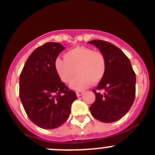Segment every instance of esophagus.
Wrapping results in <instances>:
<instances>
[{"label": "esophagus", "instance_id": "34e87169", "mask_svg": "<svg viewBox=\"0 0 155 155\" xmlns=\"http://www.w3.org/2000/svg\"><path fill=\"white\" fill-rule=\"evenodd\" d=\"M83 93H84V91H77V92H76V95H77L78 97H79V96H81Z\"/></svg>", "mask_w": 155, "mask_h": 155}]
</instances>
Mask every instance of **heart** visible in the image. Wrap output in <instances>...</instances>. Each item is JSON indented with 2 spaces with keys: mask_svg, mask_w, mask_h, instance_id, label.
<instances>
[{
  "mask_svg": "<svg viewBox=\"0 0 155 155\" xmlns=\"http://www.w3.org/2000/svg\"><path fill=\"white\" fill-rule=\"evenodd\" d=\"M64 60L55 61V70L64 83H69L75 74H79L70 83V88L79 91L89 87L92 82H100L106 73L107 63L103 53L90 47H77L66 53Z\"/></svg>",
  "mask_w": 155,
  "mask_h": 155,
  "instance_id": "b5f03b06",
  "label": "heart"
}]
</instances>
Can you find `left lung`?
Returning <instances> with one entry per match:
<instances>
[{
    "label": "left lung",
    "mask_w": 155,
    "mask_h": 155,
    "mask_svg": "<svg viewBox=\"0 0 155 155\" xmlns=\"http://www.w3.org/2000/svg\"><path fill=\"white\" fill-rule=\"evenodd\" d=\"M97 47L106 59L103 79L93 92L95 100L89 108L91 114L102 122H114L129 111L135 97L136 76L131 62L119 48L100 40L88 42ZM102 90L103 93H99Z\"/></svg>",
    "instance_id": "left-lung-1"
}]
</instances>
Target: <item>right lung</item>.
<instances>
[{"label": "right lung", "mask_w": 155, "mask_h": 155, "mask_svg": "<svg viewBox=\"0 0 155 155\" xmlns=\"http://www.w3.org/2000/svg\"><path fill=\"white\" fill-rule=\"evenodd\" d=\"M65 49L50 42L30 54L20 76V98L32 122L44 129H53L68 119L76 92L61 82L55 61Z\"/></svg>", "instance_id": "add662e5"}]
</instances>
